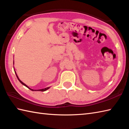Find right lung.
I'll return each instance as SVG.
<instances>
[{"label":"right lung","instance_id":"1","mask_svg":"<svg viewBox=\"0 0 129 129\" xmlns=\"http://www.w3.org/2000/svg\"><path fill=\"white\" fill-rule=\"evenodd\" d=\"M13 64H14V63H13ZM15 74H16V77H17V78H18V80H19V81H20V83H21V84H22L23 85H24V86H25L26 87H28V89H29L30 90H31V91H34V90H35V91H46V90H47L48 89H49V88H50V87H46V88H45V89H39V90H33V89H30V87H29L28 86H27L26 85V84H24V83H23V82L22 81H21L20 80V79H19V78H18V76H17V74H16V72H15Z\"/></svg>","mask_w":129,"mask_h":129}]
</instances>
